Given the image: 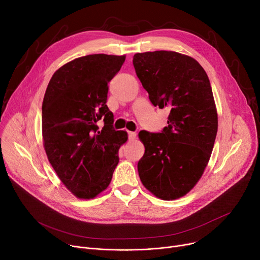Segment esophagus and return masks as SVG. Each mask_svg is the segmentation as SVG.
<instances>
[{
    "label": "esophagus",
    "mask_w": 260,
    "mask_h": 260,
    "mask_svg": "<svg viewBox=\"0 0 260 260\" xmlns=\"http://www.w3.org/2000/svg\"><path fill=\"white\" fill-rule=\"evenodd\" d=\"M127 134H128V139H129L131 141H133V140L136 139V136H137V134H136L135 132H127Z\"/></svg>",
    "instance_id": "obj_1"
}]
</instances>
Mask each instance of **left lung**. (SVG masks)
<instances>
[{
	"instance_id": "left-lung-1",
	"label": "left lung",
	"mask_w": 260,
	"mask_h": 260,
	"mask_svg": "<svg viewBox=\"0 0 260 260\" xmlns=\"http://www.w3.org/2000/svg\"><path fill=\"white\" fill-rule=\"evenodd\" d=\"M133 64L152 104L170 108L161 133H139L145 147L139 177L156 197L180 198L201 178L216 139L218 118L209 77L195 59L176 51L136 53Z\"/></svg>"
}]
</instances>
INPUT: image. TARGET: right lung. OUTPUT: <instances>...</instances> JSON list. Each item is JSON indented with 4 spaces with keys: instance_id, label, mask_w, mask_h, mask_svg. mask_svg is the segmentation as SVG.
<instances>
[{
    "instance_id": "add662e5",
    "label": "right lung",
    "mask_w": 260,
    "mask_h": 260,
    "mask_svg": "<svg viewBox=\"0 0 260 260\" xmlns=\"http://www.w3.org/2000/svg\"><path fill=\"white\" fill-rule=\"evenodd\" d=\"M125 56L88 54L53 74L42 104L47 158L62 183L78 198L92 199L109 185L127 133L115 131L106 100L108 82ZM102 119L100 131L96 124Z\"/></svg>"
}]
</instances>
